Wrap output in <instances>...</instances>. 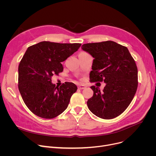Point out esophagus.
Here are the masks:
<instances>
[{
	"instance_id": "esophagus-1",
	"label": "esophagus",
	"mask_w": 156,
	"mask_h": 156,
	"mask_svg": "<svg viewBox=\"0 0 156 156\" xmlns=\"http://www.w3.org/2000/svg\"><path fill=\"white\" fill-rule=\"evenodd\" d=\"M78 89H80V90H83V89H85V88H86V87L84 86V85H80L78 87Z\"/></svg>"
}]
</instances>
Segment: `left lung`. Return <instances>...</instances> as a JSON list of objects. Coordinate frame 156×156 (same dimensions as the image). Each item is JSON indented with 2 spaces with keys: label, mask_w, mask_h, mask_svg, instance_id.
I'll list each match as a JSON object with an SVG mask.
<instances>
[{
  "label": "left lung",
  "mask_w": 156,
  "mask_h": 156,
  "mask_svg": "<svg viewBox=\"0 0 156 156\" xmlns=\"http://www.w3.org/2000/svg\"><path fill=\"white\" fill-rule=\"evenodd\" d=\"M81 48L94 58L90 81L105 83L102 91L99 87H90L94 95L87 101L89 110L105 119L118 116L136 92L138 69L135 60L127 47L112 41L85 44Z\"/></svg>",
  "instance_id": "obj_1"
}]
</instances>
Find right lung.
<instances>
[{
	"mask_svg": "<svg viewBox=\"0 0 156 156\" xmlns=\"http://www.w3.org/2000/svg\"><path fill=\"white\" fill-rule=\"evenodd\" d=\"M81 45L44 41L27 48L18 67V88L24 102L35 115L52 119L68 108L76 85L66 82L57 87L51 78L63 71L61 62Z\"/></svg>",
	"mask_w": 156,
	"mask_h": 156,
	"instance_id": "1",
	"label": "right lung"
}]
</instances>
